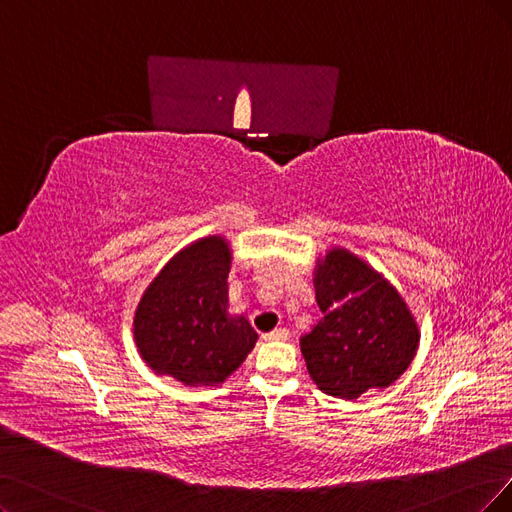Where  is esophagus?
<instances>
[{"label":"esophagus","mask_w":512,"mask_h":512,"mask_svg":"<svg viewBox=\"0 0 512 512\" xmlns=\"http://www.w3.org/2000/svg\"><path fill=\"white\" fill-rule=\"evenodd\" d=\"M263 339H268V342H285V339H289V329L278 327V329L263 335Z\"/></svg>","instance_id":"34e87169"}]
</instances>
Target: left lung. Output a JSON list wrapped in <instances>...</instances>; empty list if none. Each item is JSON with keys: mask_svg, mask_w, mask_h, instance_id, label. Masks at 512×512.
I'll list each match as a JSON object with an SVG mask.
<instances>
[{"mask_svg": "<svg viewBox=\"0 0 512 512\" xmlns=\"http://www.w3.org/2000/svg\"><path fill=\"white\" fill-rule=\"evenodd\" d=\"M314 289L323 318L301 337L314 384L339 399L390 386L420 342L401 295L344 249H333L318 263Z\"/></svg>", "mask_w": 512, "mask_h": 512, "instance_id": "obj_1", "label": "left lung"}]
</instances>
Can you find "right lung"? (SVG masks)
<instances>
[{
    "mask_svg": "<svg viewBox=\"0 0 512 512\" xmlns=\"http://www.w3.org/2000/svg\"><path fill=\"white\" fill-rule=\"evenodd\" d=\"M230 249L223 238L194 242L170 259L147 287L135 314V339L151 369L194 384H219L257 342L227 297Z\"/></svg>",
    "mask_w": 512,
    "mask_h": 512,
    "instance_id": "obj_1",
    "label": "right lung"
}]
</instances>
